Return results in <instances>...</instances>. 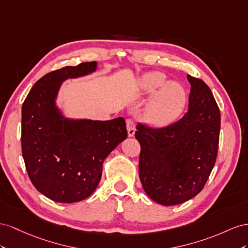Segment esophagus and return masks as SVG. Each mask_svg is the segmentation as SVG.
<instances>
[{"instance_id": "1", "label": "esophagus", "mask_w": 248, "mask_h": 248, "mask_svg": "<svg viewBox=\"0 0 248 248\" xmlns=\"http://www.w3.org/2000/svg\"><path fill=\"white\" fill-rule=\"evenodd\" d=\"M126 129H128V135L130 137L134 136L135 134V123H134L133 119H126Z\"/></svg>"}]
</instances>
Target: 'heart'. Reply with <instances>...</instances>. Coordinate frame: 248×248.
Here are the masks:
<instances>
[{
  "mask_svg": "<svg viewBox=\"0 0 248 248\" xmlns=\"http://www.w3.org/2000/svg\"><path fill=\"white\" fill-rule=\"evenodd\" d=\"M162 73H151L141 80V89L144 93H153L162 88L148 106L147 116L155 124H167L178 118L185 108L187 93L181 85L169 83ZM166 86L164 87V85Z\"/></svg>",
  "mask_w": 248,
  "mask_h": 248,
  "instance_id": "obj_1",
  "label": "heart"
}]
</instances>
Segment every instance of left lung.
Returning <instances> with one entry per match:
<instances>
[{
    "instance_id": "left-lung-1",
    "label": "left lung",
    "mask_w": 248,
    "mask_h": 248,
    "mask_svg": "<svg viewBox=\"0 0 248 248\" xmlns=\"http://www.w3.org/2000/svg\"><path fill=\"white\" fill-rule=\"evenodd\" d=\"M187 112L164 126L138 123L139 178L155 202L173 206L200 193L213 169L220 133V111L208 85L188 75Z\"/></svg>"
}]
</instances>
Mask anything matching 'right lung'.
Listing matches in <instances>:
<instances>
[{"instance_id":"right-lung-1","label":"right lung","mask_w":248,"mask_h":248,"mask_svg":"<svg viewBox=\"0 0 248 248\" xmlns=\"http://www.w3.org/2000/svg\"><path fill=\"white\" fill-rule=\"evenodd\" d=\"M83 62L45 75L34 84L22 107V153L28 175L40 193L58 202L83 201L100 183L104 160L128 137L124 117L66 120L55 107L61 83L93 72Z\"/></svg>"}]
</instances>
